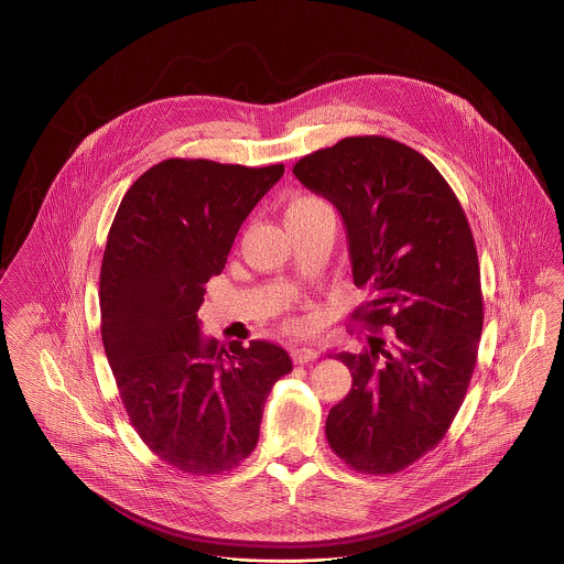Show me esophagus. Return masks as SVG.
Returning a JSON list of instances; mask_svg holds the SVG:
<instances>
[{
  "mask_svg": "<svg viewBox=\"0 0 564 564\" xmlns=\"http://www.w3.org/2000/svg\"><path fill=\"white\" fill-rule=\"evenodd\" d=\"M292 357L293 361L304 365V362L315 361L316 357H318V352H316L315 346L302 344V346H293Z\"/></svg>",
  "mask_w": 564,
  "mask_h": 564,
  "instance_id": "esophagus-1",
  "label": "esophagus"
}]
</instances>
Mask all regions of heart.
<instances>
[{
  "label": "heart",
  "instance_id": "1",
  "mask_svg": "<svg viewBox=\"0 0 564 564\" xmlns=\"http://www.w3.org/2000/svg\"><path fill=\"white\" fill-rule=\"evenodd\" d=\"M325 203L318 202L315 197H300L295 202L288 205V212H285V223H295V220H302L311 214H315L316 209H321Z\"/></svg>",
  "mask_w": 564,
  "mask_h": 564
}]
</instances>
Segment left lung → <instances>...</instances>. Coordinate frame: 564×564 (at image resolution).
Returning a JSON list of instances; mask_svg holds the SVG:
<instances>
[{
  "instance_id": "obj_1",
  "label": "left lung",
  "mask_w": 564,
  "mask_h": 564,
  "mask_svg": "<svg viewBox=\"0 0 564 564\" xmlns=\"http://www.w3.org/2000/svg\"><path fill=\"white\" fill-rule=\"evenodd\" d=\"M346 226L357 288L352 318L373 332L338 352L352 388L332 406L329 447L365 474L399 473L434 449L464 403L482 332L480 269L466 214L422 153L383 135H352L293 165ZM394 326L383 340L375 332Z\"/></svg>"
}]
</instances>
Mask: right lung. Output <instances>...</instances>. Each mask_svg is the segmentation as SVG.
I'll return each mask as SVG.
<instances>
[{
  "mask_svg": "<svg viewBox=\"0 0 564 564\" xmlns=\"http://www.w3.org/2000/svg\"><path fill=\"white\" fill-rule=\"evenodd\" d=\"M269 167L165 159L128 188L100 269V334L138 436L184 474H223L256 447L272 386L292 371L271 341L205 338V283L283 176Z\"/></svg>",
  "mask_w": 564,
  "mask_h": 564,
  "instance_id": "obj_1",
  "label": "right lung"
}]
</instances>
